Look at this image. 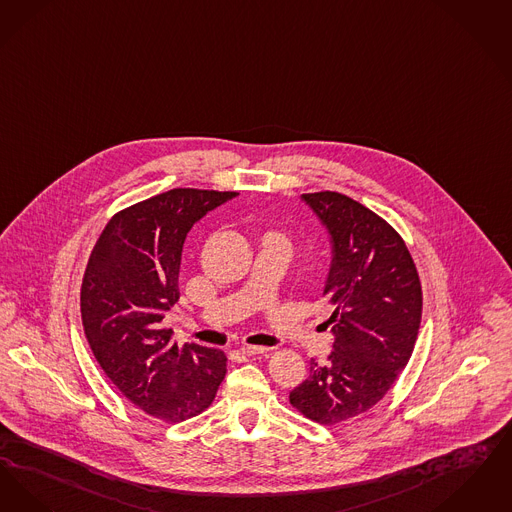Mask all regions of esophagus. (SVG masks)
<instances>
[{
  "label": "esophagus",
  "mask_w": 512,
  "mask_h": 512,
  "mask_svg": "<svg viewBox=\"0 0 512 512\" xmlns=\"http://www.w3.org/2000/svg\"><path fill=\"white\" fill-rule=\"evenodd\" d=\"M241 352H243L245 356H256V354H266V352H269V348H267V346H252V344H245V346H241Z\"/></svg>",
  "instance_id": "1"
}]
</instances>
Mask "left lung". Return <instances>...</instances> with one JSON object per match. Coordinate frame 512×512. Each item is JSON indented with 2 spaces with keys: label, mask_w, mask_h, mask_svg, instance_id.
<instances>
[{
  "label": "left lung",
  "mask_w": 512,
  "mask_h": 512,
  "mask_svg": "<svg viewBox=\"0 0 512 512\" xmlns=\"http://www.w3.org/2000/svg\"><path fill=\"white\" fill-rule=\"evenodd\" d=\"M302 200L331 243L323 294L334 306L327 321L334 342L325 365L310 361V377L290 392V403L315 423L336 424L369 411L405 369L421 327L423 290L390 223L334 191Z\"/></svg>",
  "instance_id": "left-lung-1"
}]
</instances>
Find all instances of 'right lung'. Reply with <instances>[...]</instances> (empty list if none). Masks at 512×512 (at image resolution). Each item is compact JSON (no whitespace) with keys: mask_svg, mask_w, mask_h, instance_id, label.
Masks as SVG:
<instances>
[{"mask_svg":"<svg viewBox=\"0 0 512 512\" xmlns=\"http://www.w3.org/2000/svg\"><path fill=\"white\" fill-rule=\"evenodd\" d=\"M233 191L172 189L114 214L91 250L80 310L89 348L112 384L164 423L200 415L227 373L218 348L172 342L187 233Z\"/></svg>","mask_w":512,"mask_h":512,"instance_id":"obj_1","label":"right lung"}]
</instances>
